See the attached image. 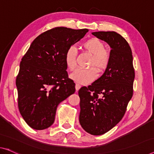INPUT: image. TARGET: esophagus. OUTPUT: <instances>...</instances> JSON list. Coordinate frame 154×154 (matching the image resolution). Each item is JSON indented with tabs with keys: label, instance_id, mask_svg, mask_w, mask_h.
I'll return each mask as SVG.
<instances>
[{
	"label": "esophagus",
	"instance_id": "obj_1",
	"mask_svg": "<svg viewBox=\"0 0 154 154\" xmlns=\"http://www.w3.org/2000/svg\"><path fill=\"white\" fill-rule=\"evenodd\" d=\"M80 88H81V86H80L79 84H75V89H76V91L77 92L79 90Z\"/></svg>",
	"mask_w": 154,
	"mask_h": 154
}]
</instances>
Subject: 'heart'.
Wrapping results in <instances>:
<instances>
[{
  "instance_id": "heart-1",
  "label": "heart",
  "mask_w": 154,
  "mask_h": 154,
  "mask_svg": "<svg viewBox=\"0 0 154 154\" xmlns=\"http://www.w3.org/2000/svg\"><path fill=\"white\" fill-rule=\"evenodd\" d=\"M82 46L86 52L91 55L89 61L88 69H77L70 78L73 81L81 84H88L93 82L97 77L98 72H104L111 61V54L109 50L105 48L103 41L98 38L92 37L85 41ZM77 51L75 46H70L65 53V62L68 69L73 71L77 67Z\"/></svg>"
}]
</instances>
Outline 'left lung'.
Wrapping results in <instances>:
<instances>
[{"label":"left lung","mask_w":154,"mask_h":154,"mask_svg":"<svg viewBox=\"0 0 154 154\" xmlns=\"http://www.w3.org/2000/svg\"><path fill=\"white\" fill-rule=\"evenodd\" d=\"M92 34L110 45L111 57L104 74L78 92L79 122L88 134L100 136L113 128L125 116L134 93L135 71L131 49L125 38L116 32Z\"/></svg>","instance_id":"obj_1"}]
</instances>
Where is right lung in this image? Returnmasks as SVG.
<instances>
[{"mask_svg": "<svg viewBox=\"0 0 154 154\" xmlns=\"http://www.w3.org/2000/svg\"><path fill=\"white\" fill-rule=\"evenodd\" d=\"M88 32L65 27L48 29L32 41L23 57L16 79L18 106L31 128L50 127L59 103L75 92L64 57L68 48Z\"/></svg>", "mask_w": 154, "mask_h": 154, "instance_id": "obj_1", "label": "right lung"}]
</instances>
